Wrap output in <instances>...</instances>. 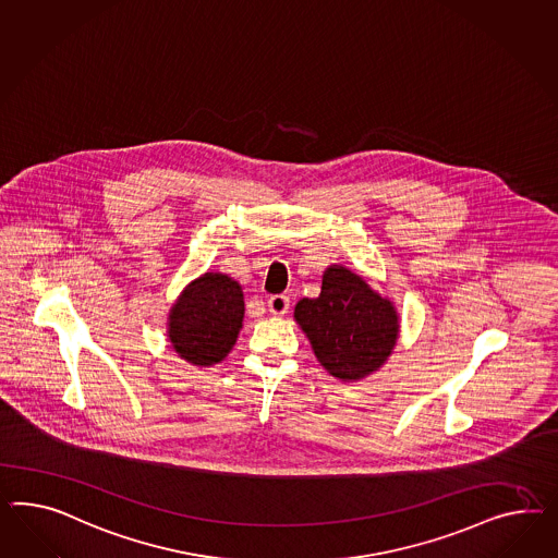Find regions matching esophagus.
I'll list each match as a JSON object with an SVG mask.
<instances>
[{
    "label": "esophagus",
    "instance_id": "1",
    "mask_svg": "<svg viewBox=\"0 0 558 558\" xmlns=\"http://www.w3.org/2000/svg\"><path fill=\"white\" fill-rule=\"evenodd\" d=\"M288 308H290V301H288V296H284V294H274V296L268 299V311H270L271 315L282 317V315H287Z\"/></svg>",
    "mask_w": 558,
    "mask_h": 558
}]
</instances>
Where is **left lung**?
Wrapping results in <instances>:
<instances>
[{
    "label": "left lung",
    "instance_id": "obj_1",
    "mask_svg": "<svg viewBox=\"0 0 558 558\" xmlns=\"http://www.w3.org/2000/svg\"><path fill=\"white\" fill-rule=\"evenodd\" d=\"M294 320L311 341L317 362L341 381L376 374L400 337L393 302L339 264L323 271L317 299L296 302Z\"/></svg>",
    "mask_w": 558,
    "mask_h": 558
}]
</instances>
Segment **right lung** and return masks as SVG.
<instances>
[{
  "label": "right lung",
  "mask_w": 558,
  "mask_h": 558,
  "mask_svg": "<svg viewBox=\"0 0 558 558\" xmlns=\"http://www.w3.org/2000/svg\"><path fill=\"white\" fill-rule=\"evenodd\" d=\"M243 290L221 271L189 282L170 306L166 335L177 355L196 367L223 362L243 327Z\"/></svg>",
  "instance_id": "obj_1"
}]
</instances>
